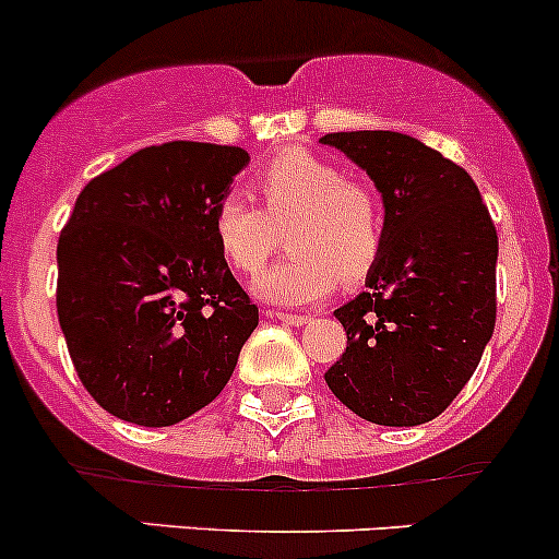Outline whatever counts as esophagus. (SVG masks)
<instances>
[{"instance_id":"esophagus-1","label":"esophagus","mask_w":559,"mask_h":559,"mask_svg":"<svg viewBox=\"0 0 559 559\" xmlns=\"http://www.w3.org/2000/svg\"><path fill=\"white\" fill-rule=\"evenodd\" d=\"M274 318H277L280 322H285V325H296V328L304 325V322H309L307 314H290V312H277Z\"/></svg>"}]
</instances>
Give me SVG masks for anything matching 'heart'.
I'll list each match as a JSON object with an SVG mask.
<instances>
[{"label":"heart","mask_w":559,"mask_h":559,"mask_svg":"<svg viewBox=\"0 0 559 559\" xmlns=\"http://www.w3.org/2000/svg\"><path fill=\"white\" fill-rule=\"evenodd\" d=\"M258 206L241 193L217 201L212 237L231 269L261 272L287 237L290 255L252 282V293L280 307H307L344 285L360 282L382 252L377 195L331 160L290 147L255 177Z\"/></svg>","instance_id":"1"}]
</instances>
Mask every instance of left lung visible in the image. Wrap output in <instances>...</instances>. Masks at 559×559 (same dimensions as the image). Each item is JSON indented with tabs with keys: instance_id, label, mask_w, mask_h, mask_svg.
Segmentation results:
<instances>
[{
	"instance_id": "obj_1",
	"label": "left lung",
	"mask_w": 559,
	"mask_h": 559,
	"mask_svg": "<svg viewBox=\"0 0 559 559\" xmlns=\"http://www.w3.org/2000/svg\"><path fill=\"white\" fill-rule=\"evenodd\" d=\"M382 193V252L368 290L338 307L347 349L331 393L377 425L412 428L452 404L495 328L498 234L463 166L399 131L322 136Z\"/></svg>"
}]
</instances>
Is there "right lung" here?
I'll use <instances>...</instances> for the list:
<instances>
[{
	"instance_id": "add662e5",
	"label": "right lung",
	"mask_w": 559,
	"mask_h": 559,
	"mask_svg": "<svg viewBox=\"0 0 559 559\" xmlns=\"http://www.w3.org/2000/svg\"><path fill=\"white\" fill-rule=\"evenodd\" d=\"M250 164L241 147L166 142L94 177L59 237V309L80 382L112 417L166 428L221 395L258 307L212 237Z\"/></svg>"
}]
</instances>
